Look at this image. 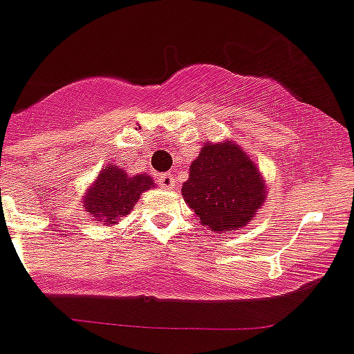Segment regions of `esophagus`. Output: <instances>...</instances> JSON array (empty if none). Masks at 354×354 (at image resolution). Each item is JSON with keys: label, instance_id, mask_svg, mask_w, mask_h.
<instances>
[{"label": "esophagus", "instance_id": "esophagus-1", "mask_svg": "<svg viewBox=\"0 0 354 354\" xmlns=\"http://www.w3.org/2000/svg\"><path fill=\"white\" fill-rule=\"evenodd\" d=\"M158 183H160L161 187H167V189H170V187L175 186V177L170 174V171H168V174H161L160 177H158Z\"/></svg>", "mask_w": 354, "mask_h": 354}]
</instances>
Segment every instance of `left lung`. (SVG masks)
Here are the masks:
<instances>
[{"label":"left lung","mask_w":354,"mask_h":354,"mask_svg":"<svg viewBox=\"0 0 354 354\" xmlns=\"http://www.w3.org/2000/svg\"><path fill=\"white\" fill-rule=\"evenodd\" d=\"M183 196L212 231L240 230L266 200L264 180L236 144H205L191 163Z\"/></svg>","instance_id":"1"}]
</instances>
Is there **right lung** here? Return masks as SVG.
<instances>
[{"instance_id": "add662e5", "label": "right lung", "mask_w": 354, "mask_h": 354, "mask_svg": "<svg viewBox=\"0 0 354 354\" xmlns=\"http://www.w3.org/2000/svg\"><path fill=\"white\" fill-rule=\"evenodd\" d=\"M153 179L146 174L129 177L118 168V165L104 167L92 189H88V194L85 196V208L100 222L109 225L116 224L132 212L140 194L153 187Z\"/></svg>"}]
</instances>
